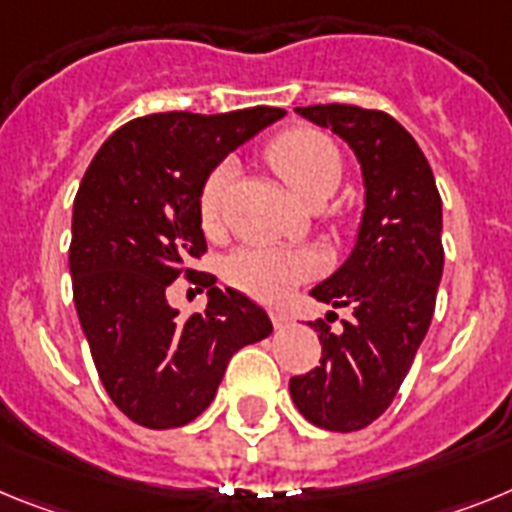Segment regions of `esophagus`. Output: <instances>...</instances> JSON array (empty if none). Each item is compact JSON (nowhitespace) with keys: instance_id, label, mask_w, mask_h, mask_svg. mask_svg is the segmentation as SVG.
Masks as SVG:
<instances>
[{"instance_id":"34e87169","label":"esophagus","mask_w":512,"mask_h":512,"mask_svg":"<svg viewBox=\"0 0 512 512\" xmlns=\"http://www.w3.org/2000/svg\"><path fill=\"white\" fill-rule=\"evenodd\" d=\"M270 319H273V324L278 327V330H281V327H286V324L291 322L286 311H270Z\"/></svg>"}]
</instances>
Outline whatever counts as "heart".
I'll list each match as a JSON object with an SVG mask.
<instances>
[{
	"mask_svg": "<svg viewBox=\"0 0 512 512\" xmlns=\"http://www.w3.org/2000/svg\"><path fill=\"white\" fill-rule=\"evenodd\" d=\"M265 157L304 206L319 198H330L340 182L342 164L337 146L324 133L311 128H291L275 136L265 149ZM234 175L237 170L231 162H221L208 175L201 190V221L206 229L219 226L221 208ZM224 273L231 286L250 293L252 299L275 304L286 299L299 283L319 273V257L309 250L252 244L229 255Z\"/></svg>",
	"mask_w": 512,
	"mask_h": 512,
	"instance_id": "heart-1",
	"label": "heart"
}]
</instances>
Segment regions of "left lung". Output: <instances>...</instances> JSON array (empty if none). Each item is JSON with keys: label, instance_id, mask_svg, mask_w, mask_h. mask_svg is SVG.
I'll use <instances>...</instances> for the list:
<instances>
[{"label": "left lung", "instance_id": "obj_1", "mask_svg": "<svg viewBox=\"0 0 512 512\" xmlns=\"http://www.w3.org/2000/svg\"><path fill=\"white\" fill-rule=\"evenodd\" d=\"M296 113L353 149L366 208L348 260L309 291L335 309L348 306L353 319L342 332L322 319L311 324L322 358L288 389L311 425L353 433L384 415L428 335L443 275L441 195L417 141L391 115L355 105Z\"/></svg>", "mask_w": 512, "mask_h": 512}]
</instances>
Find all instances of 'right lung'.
Here are the masks:
<instances>
[{"label": "right lung", "mask_w": 512, "mask_h": 512, "mask_svg": "<svg viewBox=\"0 0 512 512\" xmlns=\"http://www.w3.org/2000/svg\"><path fill=\"white\" fill-rule=\"evenodd\" d=\"M286 110L157 113L110 136L82 177L69 270L79 324L115 407L151 430L188 425L216 397L231 355L273 332L262 306L188 262L206 252L201 190L229 151ZM185 272L207 311L180 318L166 288Z\"/></svg>", "instance_id": "obj_1"}]
</instances>
